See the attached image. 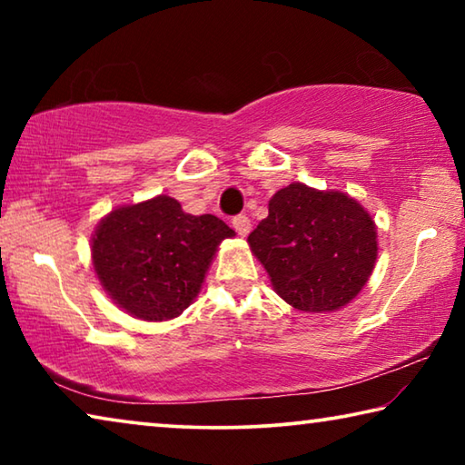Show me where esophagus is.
Masks as SVG:
<instances>
[{
    "mask_svg": "<svg viewBox=\"0 0 465 465\" xmlns=\"http://www.w3.org/2000/svg\"><path fill=\"white\" fill-rule=\"evenodd\" d=\"M232 225H233V230L238 232V235H242V238H246L250 230H252V223H250V219L246 215H235L232 219Z\"/></svg>",
    "mask_w": 465,
    "mask_h": 465,
    "instance_id": "obj_1",
    "label": "esophagus"
}]
</instances>
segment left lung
Masks as SVG:
<instances>
[{
	"label": "left lung",
	"instance_id": "left-lung-1",
	"mask_svg": "<svg viewBox=\"0 0 465 465\" xmlns=\"http://www.w3.org/2000/svg\"><path fill=\"white\" fill-rule=\"evenodd\" d=\"M277 293L302 312H334L365 287L377 258L373 219L342 193L293 183L248 235Z\"/></svg>",
	"mask_w": 465,
	"mask_h": 465
}]
</instances>
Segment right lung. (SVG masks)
Segmentation results:
<instances>
[{
  "label": "right lung",
  "instance_id": "right-lung-1",
  "mask_svg": "<svg viewBox=\"0 0 465 465\" xmlns=\"http://www.w3.org/2000/svg\"><path fill=\"white\" fill-rule=\"evenodd\" d=\"M232 235L219 217L188 215L162 194L102 219L92 238L94 269L131 316L172 320L193 303L217 246Z\"/></svg>",
  "mask_w": 465,
  "mask_h": 465
}]
</instances>
